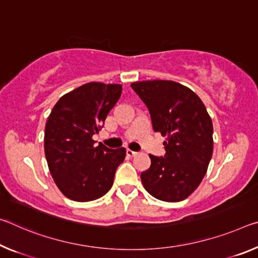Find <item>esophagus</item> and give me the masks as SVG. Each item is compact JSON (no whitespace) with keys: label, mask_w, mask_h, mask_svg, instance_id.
<instances>
[{"label":"esophagus","mask_w":258,"mask_h":258,"mask_svg":"<svg viewBox=\"0 0 258 258\" xmlns=\"http://www.w3.org/2000/svg\"><path fill=\"white\" fill-rule=\"evenodd\" d=\"M126 154H127L128 157H133V156H136V155H137L136 151H133V150H131V149L126 150Z\"/></svg>","instance_id":"obj_1"}]
</instances>
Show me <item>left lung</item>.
I'll use <instances>...</instances> for the list:
<instances>
[{
    "mask_svg": "<svg viewBox=\"0 0 258 258\" xmlns=\"http://www.w3.org/2000/svg\"><path fill=\"white\" fill-rule=\"evenodd\" d=\"M149 110L153 128L166 137L164 157L149 155L150 167L141 173L148 193L161 201L179 202L199 187L214 150L211 118L201 99L171 80L131 84Z\"/></svg>",
    "mask_w": 258,
    "mask_h": 258,
    "instance_id": "8db88e82",
    "label": "left lung"
}]
</instances>
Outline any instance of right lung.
<instances>
[{
	"label": "right lung",
	"mask_w": 258,
	"mask_h": 258,
	"mask_svg": "<svg viewBox=\"0 0 258 258\" xmlns=\"http://www.w3.org/2000/svg\"><path fill=\"white\" fill-rule=\"evenodd\" d=\"M121 94V85L88 83L65 94L49 114L44 154L51 177L70 200L88 202L107 194L125 148L94 146L105 118Z\"/></svg>",
	"instance_id": "obj_1"
}]
</instances>
